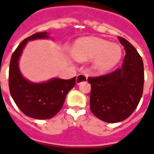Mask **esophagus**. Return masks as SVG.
<instances>
[{
	"label": "esophagus",
	"instance_id": "1",
	"mask_svg": "<svg viewBox=\"0 0 154 154\" xmlns=\"http://www.w3.org/2000/svg\"><path fill=\"white\" fill-rule=\"evenodd\" d=\"M87 75H85V74H78L77 77V80H76V82H77V84H79L80 82H83V81H87Z\"/></svg>",
	"mask_w": 154,
	"mask_h": 154
}]
</instances>
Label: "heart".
Here are the masks:
<instances>
[{
  "mask_svg": "<svg viewBox=\"0 0 154 154\" xmlns=\"http://www.w3.org/2000/svg\"><path fill=\"white\" fill-rule=\"evenodd\" d=\"M71 54L77 61L86 62L93 58L92 67L98 72L112 69L122 56L119 45L110 44L100 38H84L77 40L71 50Z\"/></svg>",
  "mask_w": 154,
  "mask_h": 154,
  "instance_id": "obj_1",
  "label": "heart"
}]
</instances>
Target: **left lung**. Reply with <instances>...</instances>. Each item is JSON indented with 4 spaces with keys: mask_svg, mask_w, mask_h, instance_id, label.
<instances>
[{
    "mask_svg": "<svg viewBox=\"0 0 154 154\" xmlns=\"http://www.w3.org/2000/svg\"><path fill=\"white\" fill-rule=\"evenodd\" d=\"M118 38L126 53L122 67L103 76L87 78L91 87V110L107 123L120 122L131 116L143 91L142 57L129 41Z\"/></svg>",
    "mask_w": 154,
    "mask_h": 154,
    "instance_id": "left-lung-1",
    "label": "left lung"
}]
</instances>
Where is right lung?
<instances>
[{"label":"right lung","mask_w":154,"mask_h":154,"mask_svg":"<svg viewBox=\"0 0 154 154\" xmlns=\"http://www.w3.org/2000/svg\"><path fill=\"white\" fill-rule=\"evenodd\" d=\"M46 32H40L25 38L13 53L9 69V88L13 100L25 116L34 119H47L56 116L62 109L68 91L75 86L76 77L68 80L53 78L34 83L22 76L19 59L28 41L48 38Z\"/></svg>","instance_id":"add662e5"}]
</instances>
